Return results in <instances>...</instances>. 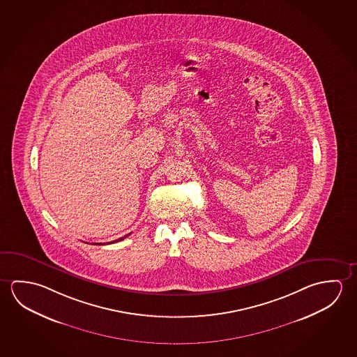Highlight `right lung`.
<instances>
[{"instance_id": "right-lung-1", "label": "right lung", "mask_w": 357, "mask_h": 357, "mask_svg": "<svg viewBox=\"0 0 357 357\" xmlns=\"http://www.w3.org/2000/svg\"><path fill=\"white\" fill-rule=\"evenodd\" d=\"M128 235L129 234H127V235H126V236H123V238H121V239L113 240V241H111V243H108V244H113V243H117V241H121V240L124 239V238H127V236H128ZM96 244H97V243H96Z\"/></svg>"}]
</instances>
